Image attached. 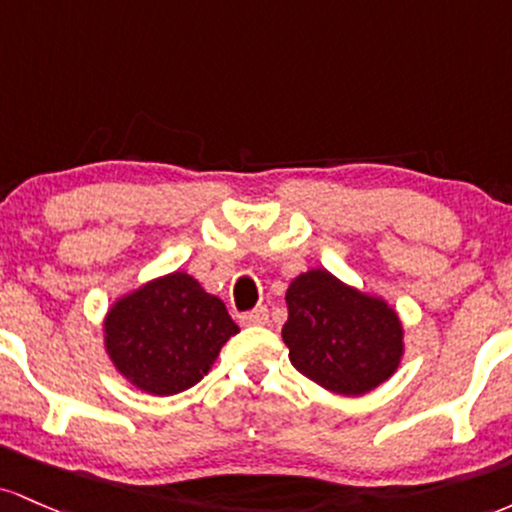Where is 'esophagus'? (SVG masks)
I'll use <instances>...</instances> for the list:
<instances>
[{
	"label": "esophagus",
	"mask_w": 512,
	"mask_h": 512,
	"mask_svg": "<svg viewBox=\"0 0 512 512\" xmlns=\"http://www.w3.org/2000/svg\"><path fill=\"white\" fill-rule=\"evenodd\" d=\"M268 321V309L266 307H256L251 312L241 314V324L244 326H263Z\"/></svg>",
	"instance_id": "esophagus-1"
}]
</instances>
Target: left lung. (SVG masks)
Returning a JSON list of instances; mask_svg holds the SVG:
<instances>
[{"label": "left lung", "mask_w": 512, "mask_h": 512, "mask_svg": "<svg viewBox=\"0 0 512 512\" xmlns=\"http://www.w3.org/2000/svg\"><path fill=\"white\" fill-rule=\"evenodd\" d=\"M285 302L290 363L326 392L363 396L399 370L404 324L380 295L312 268L292 280Z\"/></svg>", "instance_id": "obj_1"}]
</instances>
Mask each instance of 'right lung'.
I'll list each match as a JSON object with an SVG mask.
<instances>
[{
	"label": "right lung",
	"instance_id": "obj_1",
	"mask_svg": "<svg viewBox=\"0 0 512 512\" xmlns=\"http://www.w3.org/2000/svg\"><path fill=\"white\" fill-rule=\"evenodd\" d=\"M239 333L225 302L174 271L120 295L103 317V348L132 387L152 396L191 389Z\"/></svg>",
	"mask_w": 512,
	"mask_h": 512
}]
</instances>
